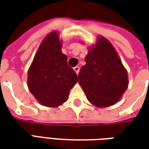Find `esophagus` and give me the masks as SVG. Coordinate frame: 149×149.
Returning a JSON list of instances; mask_svg holds the SVG:
<instances>
[{
    "instance_id": "1",
    "label": "esophagus",
    "mask_w": 149,
    "mask_h": 149,
    "mask_svg": "<svg viewBox=\"0 0 149 149\" xmlns=\"http://www.w3.org/2000/svg\"><path fill=\"white\" fill-rule=\"evenodd\" d=\"M74 70L75 73L78 74H79V66H75V67L74 68Z\"/></svg>"
}]
</instances>
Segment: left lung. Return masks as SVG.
<instances>
[{
  "label": "left lung",
  "instance_id": "left-lung-1",
  "mask_svg": "<svg viewBox=\"0 0 149 149\" xmlns=\"http://www.w3.org/2000/svg\"><path fill=\"white\" fill-rule=\"evenodd\" d=\"M79 73V84L89 102L96 107L113 105L129 85L128 73L111 43L99 36L85 57Z\"/></svg>",
  "mask_w": 149,
  "mask_h": 149
}]
</instances>
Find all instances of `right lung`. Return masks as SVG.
Here are the masks:
<instances>
[{
	"label": "right lung",
	"mask_w": 149,
	"mask_h": 149,
	"mask_svg": "<svg viewBox=\"0 0 149 149\" xmlns=\"http://www.w3.org/2000/svg\"><path fill=\"white\" fill-rule=\"evenodd\" d=\"M61 48L58 32L48 34L28 70V88L38 102L46 107L65 103L78 81L77 74L67 65L68 58Z\"/></svg>",
	"instance_id": "1"
}]
</instances>
